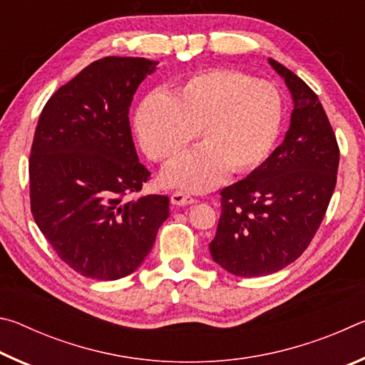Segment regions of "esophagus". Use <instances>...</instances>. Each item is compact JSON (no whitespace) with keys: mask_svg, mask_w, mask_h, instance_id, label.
Listing matches in <instances>:
<instances>
[{"mask_svg":"<svg viewBox=\"0 0 365 365\" xmlns=\"http://www.w3.org/2000/svg\"><path fill=\"white\" fill-rule=\"evenodd\" d=\"M170 202L174 206H188V205H193V202H196V200L193 196L183 193V191H175V193H172V196H170Z\"/></svg>","mask_w":365,"mask_h":365,"instance_id":"esophagus-1","label":"esophagus"}]
</instances>
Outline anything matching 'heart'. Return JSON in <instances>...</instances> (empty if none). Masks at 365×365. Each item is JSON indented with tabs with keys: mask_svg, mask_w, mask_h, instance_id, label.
I'll return each instance as SVG.
<instances>
[{
	"mask_svg": "<svg viewBox=\"0 0 365 365\" xmlns=\"http://www.w3.org/2000/svg\"><path fill=\"white\" fill-rule=\"evenodd\" d=\"M282 114V98L272 83L209 69L190 76L168 96L148 95L135 113V130L143 151L158 163L180 156L197 130L205 143L165 169L160 180L202 193L230 170L256 169L275 145Z\"/></svg>",
	"mask_w": 365,
	"mask_h": 365,
	"instance_id": "b5f03b06",
	"label": "heart"
}]
</instances>
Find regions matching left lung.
<instances>
[{
  "mask_svg": "<svg viewBox=\"0 0 365 365\" xmlns=\"http://www.w3.org/2000/svg\"><path fill=\"white\" fill-rule=\"evenodd\" d=\"M293 100L283 143L237 183L220 191L222 212L209 251L222 269L262 277L294 262L311 243L336 185L339 150L317 95L269 59Z\"/></svg>",
  "mask_w": 365,
  "mask_h": 365,
  "instance_id": "1",
  "label": "left lung"
}]
</instances>
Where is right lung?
<instances>
[{
    "mask_svg": "<svg viewBox=\"0 0 365 365\" xmlns=\"http://www.w3.org/2000/svg\"><path fill=\"white\" fill-rule=\"evenodd\" d=\"M158 61L108 56L49 98L30 151V207L58 252L95 280L137 270L169 217V197L128 200L150 177L138 160L128 110Z\"/></svg>",
    "mask_w": 365,
    "mask_h": 365,
    "instance_id": "add662e5",
    "label": "right lung"
}]
</instances>
